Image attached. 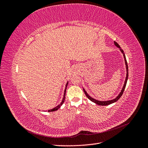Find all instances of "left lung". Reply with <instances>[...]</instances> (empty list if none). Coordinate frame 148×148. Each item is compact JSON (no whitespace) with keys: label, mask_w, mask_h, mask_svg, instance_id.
I'll use <instances>...</instances> for the list:
<instances>
[{"label":"left lung","mask_w":148,"mask_h":148,"mask_svg":"<svg viewBox=\"0 0 148 148\" xmlns=\"http://www.w3.org/2000/svg\"><path fill=\"white\" fill-rule=\"evenodd\" d=\"M114 44H115V45L116 46H117V47H119V48L120 49V51L122 52L123 55V57H124V59H125V65H126V69H127V76H126V79H125V83H124V84H123V88H122V91H121V92H120V94H119V95H118V96L116 97L114 99H112V100H109V101H97V100H96V99H94V98L91 97V96H89L88 95V94L86 92V91H85V89L83 88V91H84V93H85V95H86V96H87V97L88 98V99H89V100H90V101H91L92 102H95V103H96V104H97V105H99V106H107V105H109V104H112V103L115 102L116 101H117L120 99V97L122 96V95H123V91H124V90H125V86H126V84H127V80H128V64H127V60H126V57H125V53H124V52H123V51L122 50V49L120 48V46H119V44H118V43H117V42L114 41Z\"/></svg>","instance_id":"1"}]
</instances>
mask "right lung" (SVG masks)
I'll return each mask as SVG.
<instances>
[{
	"mask_svg": "<svg viewBox=\"0 0 148 148\" xmlns=\"http://www.w3.org/2000/svg\"><path fill=\"white\" fill-rule=\"evenodd\" d=\"M68 83H69V82H67V83H66V86H65V91H64V97H63V99H62V102L60 103V104L59 105H58L57 107H54V108H53V109H51V110H48V112H53V111H56V110H57L59 109L60 108V107H61V106L64 104V101H65V93H66V89L67 85H68Z\"/></svg>",
	"mask_w": 148,
	"mask_h": 148,
	"instance_id": "right-lung-1",
	"label": "right lung"
}]
</instances>
